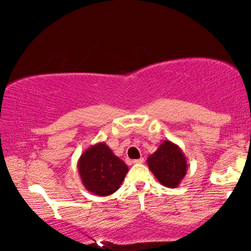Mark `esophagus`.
Wrapping results in <instances>:
<instances>
[{
    "mask_svg": "<svg viewBox=\"0 0 251 251\" xmlns=\"http://www.w3.org/2000/svg\"><path fill=\"white\" fill-rule=\"evenodd\" d=\"M132 162H133V163H135V164H139V163H143V162H144V159H143V157H140V159H136V160H133V161H132Z\"/></svg>",
    "mask_w": 251,
    "mask_h": 251,
    "instance_id": "1",
    "label": "esophagus"
}]
</instances>
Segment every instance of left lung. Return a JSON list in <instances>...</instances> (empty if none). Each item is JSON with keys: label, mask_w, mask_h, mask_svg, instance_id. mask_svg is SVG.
<instances>
[{"label": "left lung", "mask_w": 251, "mask_h": 251, "mask_svg": "<svg viewBox=\"0 0 251 251\" xmlns=\"http://www.w3.org/2000/svg\"><path fill=\"white\" fill-rule=\"evenodd\" d=\"M147 164L161 184L176 187L186 174V159L177 145L164 142L154 154L149 156Z\"/></svg>", "instance_id": "1"}]
</instances>
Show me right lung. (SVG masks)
I'll return each instance as SVG.
<instances>
[{
    "label": "right lung",
    "mask_w": 251,
    "mask_h": 251,
    "mask_svg": "<svg viewBox=\"0 0 251 251\" xmlns=\"http://www.w3.org/2000/svg\"><path fill=\"white\" fill-rule=\"evenodd\" d=\"M78 173L88 191L96 195H109L118 191L128 173V167L104 143L90 147L78 160Z\"/></svg>",
    "instance_id": "1"
}]
</instances>
